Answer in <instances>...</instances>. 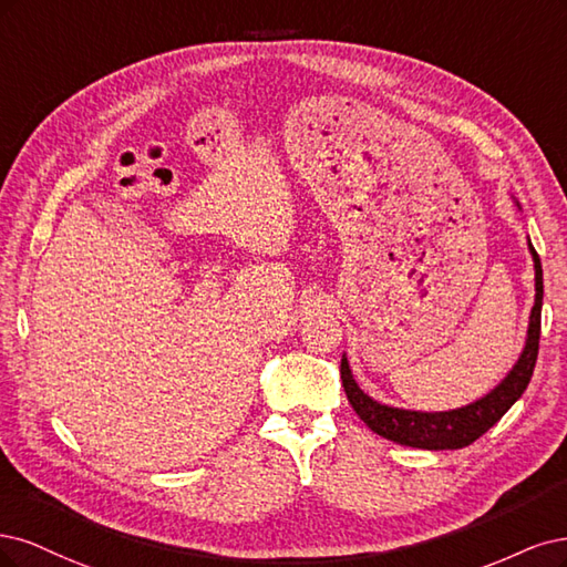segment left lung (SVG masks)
<instances>
[{"mask_svg": "<svg viewBox=\"0 0 567 567\" xmlns=\"http://www.w3.org/2000/svg\"><path fill=\"white\" fill-rule=\"evenodd\" d=\"M535 261V306L529 313V327L525 349L499 386L492 389L485 398L476 400L466 408L450 410V412H414V410H400L381 405L372 400L368 393L355 383L349 360L341 355V383L343 391L349 395V403L353 405L355 414L381 437L408 447H422V450H460L471 445L473 441L495 426L499 419L511 410V405L523 395L539 353V332H542V299H544V280H542V261L529 243Z\"/></svg>", "mask_w": 567, "mask_h": 567, "instance_id": "1", "label": "left lung"}]
</instances>
